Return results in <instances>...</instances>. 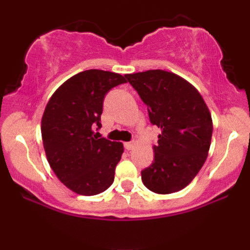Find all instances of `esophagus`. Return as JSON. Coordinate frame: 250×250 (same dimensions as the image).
Masks as SVG:
<instances>
[{
    "label": "esophagus",
    "instance_id": "obj_1",
    "mask_svg": "<svg viewBox=\"0 0 250 250\" xmlns=\"http://www.w3.org/2000/svg\"><path fill=\"white\" fill-rule=\"evenodd\" d=\"M123 146H125V149H127V150H131V149L134 148L135 145H134V142H125Z\"/></svg>",
    "mask_w": 250,
    "mask_h": 250
}]
</instances>
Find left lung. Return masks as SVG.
<instances>
[{
	"instance_id": "left-lung-1",
	"label": "left lung",
	"mask_w": 250,
	"mask_h": 250,
	"mask_svg": "<svg viewBox=\"0 0 250 250\" xmlns=\"http://www.w3.org/2000/svg\"><path fill=\"white\" fill-rule=\"evenodd\" d=\"M147 105L150 123L161 129L154 162L142 182L157 194L176 193L196 176L208 156L213 121L202 96L190 83L166 70L127 74Z\"/></svg>"
}]
</instances>
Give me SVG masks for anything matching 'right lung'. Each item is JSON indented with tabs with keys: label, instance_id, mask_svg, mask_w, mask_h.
Listing matches in <instances>:
<instances>
[{
	"label": "right lung",
	"instance_id": "obj_1",
	"mask_svg": "<svg viewBox=\"0 0 250 250\" xmlns=\"http://www.w3.org/2000/svg\"><path fill=\"white\" fill-rule=\"evenodd\" d=\"M125 76L90 69L67 80L50 97L42 116L45 156L65 187L91 196L113 185L123 145L97 137L103 100L111 88L125 83Z\"/></svg>",
	"mask_w": 250,
	"mask_h": 250
}]
</instances>
